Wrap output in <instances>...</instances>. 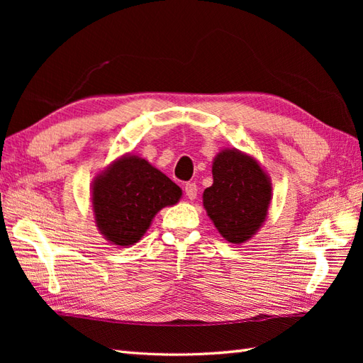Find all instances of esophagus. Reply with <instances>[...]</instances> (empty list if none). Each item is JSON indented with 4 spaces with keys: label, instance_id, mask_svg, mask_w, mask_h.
Wrapping results in <instances>:
<instances>
[{
    "label": "esophagus",
    "instance_id": "obj_1",
    "mask_svg": "<svg viewBox=\"0 0 363 363\" xmlns=\"http://www.w3.org/2000/svg\"><path fill=\"white\" fill-rule=\"evenodd\" d=\"M184 190H186V195H187V198L190 199V201H194V199L198 195L196 184L195 182H189V184H186V187H184Z\"/></svg>",
    "mask_w": 363,
    "mask_h": 363
}]
</instances>
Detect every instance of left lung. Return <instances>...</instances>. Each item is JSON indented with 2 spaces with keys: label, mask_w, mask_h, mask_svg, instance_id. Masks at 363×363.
Here are the masks:
<instances>
[{
  "label": "left lung",
  "mask_w": 363,
  "mask_h": 363,
  "mask_svg": "<svg viewBox=\"0 0 363 363\" xmlns=\"http://www.w3.org/2000/svg\"><path fill=\"white\" fill-rule=\"evenodd\" d=\"M213 184L203 194V206L221 237L242 245L265 225L273 187L260 162L237 148L218 151L212 162Z\"/></svg>",
  "instance_id": "obj_1"
}]
</instances>
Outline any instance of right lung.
Instances as JSON below:
<instances>
[{"mask_svg": "<svg viewBox=\"0 0 363 363\" xmlns=\"http://www.w3.org/2000/svg\"><path fill=\"white\" fill-rule=\"evenodd\" d=\"M181 196L179 186L134 152L112 160L90 186L96 229L123 248L142 240L157 212L177 204Z\"/></svg>", "mask_w": 363, "mask_h": 363, "instance_id": "obj_1", "label": "right lung"}]
</instances>
